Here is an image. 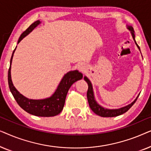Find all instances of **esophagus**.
<instances>
[{"label": "esophagus", "instance_id": "obj_1", "mask_svg": "<svg viewBox=\"0 0 151 151\" xmlns=\"http://www.w3.org/2000/svg\"><path fill=\"white\" fill-rule=\"evenodd\" d=\"M84 67L82 65H80L79 66H78V68H79V69H80V70H82V71H83V69H84Z\"/></svg>", "mask_w": 151, "mask_h": 151}]
</instances>
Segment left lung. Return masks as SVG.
Masks as SVG:
<instances>
[{
	"mask_svg": "<svg viewBox=\"0 0 151 151\" xmlns=\"http://www.w3.org/2000/svg\"><path fill=\"white\" fill-rule=\"evenodd\" d=\"M127 29L131 31V33L132 34V36H133V38L134 41H135L136 45L138 47V49H139V47L138 46V45L137 44V42H135V34H134V30L133 27L131 26H127ZM84 79L85 81L87 82L88 84V91H87V93H86V96H87V100H88V104H89V106L91 110L93 111V112L96 113V115H100L101 117H116L118 116V115H120L123 113H124L129 110V109L133 106V105L135 104V102L137 100V99L138 97H139V95H138L137 98L135 100L133 101V102L131 103V104L127 105V106H124L122 108L118 109H105L104 107L101 106L100 104H98V102H96V100H95L94 98V93H93V86L91 84V82H90V80H88V78H86V76H84Z\"/></svg>",
	"mask_w": 151,
	"mask_h": 151,
	"instance_id": "1",
	"label": "left lung"
}]
</instances>
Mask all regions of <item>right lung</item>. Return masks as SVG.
<instances>
[{"instance_id": "add662e5", "label": "right lung", "mask_w": 151, "mask_h": 151, "mask_svg": "<svg viewBox=\"0 0 151 151\" xmlns=\"http://www.w3.org/2000/svg\"><path fill=\"white\" fill-rule=\"evenodd\" d=\"M40 20H36L32 23L22 34L20 35L18 39V43H19L23 38L29 34L34 28H36L40 23ZM16 47L12 53L10 60V66L8 71V84L10 91L12 92L16 102L21 108L30 114L40 117H52L58 115L63 111L65 105V99L69 88L78 80L82 79L83 76L78 70L68 72L64 76L63 79L60 82L57 89L55 90L52 96L48 98L42 100H32L28 99L20 94L17 89L14 87L11 78V65L13 58L14 53Z\"/></svg>"}]
</instances>
